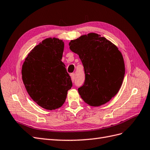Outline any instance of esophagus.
<instances>
[{
	"label": "esophagus",
	"mask_w": 150,
	"mask_h": 150,
	"mask_svg": "<svg viewBox=\"0 0 150 150\" xmlns=\"http://www.w3.org/2000/svg\"><path fill=\"white\" fill-rule=\"evenodd\" d=\"M71 80H72V82H74L75 78H76V74H75L74 73L71 74Z\"/></svg>",
	"instance_id": "obj_1"
}]
</instances>
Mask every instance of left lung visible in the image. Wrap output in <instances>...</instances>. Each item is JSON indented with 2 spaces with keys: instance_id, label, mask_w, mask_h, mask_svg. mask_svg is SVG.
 <instances>
[{
  "instance_id": "8db88e82",
  "label": "left lung",
  "mask_w": 150,
  "mask_h": 150,
  "mask_svg": "<svg viewBox=\"0 0 150 150\" xmlns=\"http://www.w3.org/2000/svg\"><path fill=\"white\" fill-rule=\"evenodd\" d=\"M69 46L84 66L85 80L78 88L81 98L92 106L108 102L118 92L125 76L123 57L118 49L95 33L71 40Z\"/></svg>"
}]
</instances>
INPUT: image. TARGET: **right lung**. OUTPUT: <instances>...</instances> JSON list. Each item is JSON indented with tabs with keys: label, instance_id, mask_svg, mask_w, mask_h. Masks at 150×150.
Masks as SVG:
<instances>
[{
	"label": "right lung",
	"instance_id": "1",
	"mask_svg": "<svg viewBox=\"0 0 150 150\" xmlns=\"http://www.w3.org/2000/svg\"><path fill=\"white\" fill-rule=\"evenodd\" d=\"M64 44L48 38L36 46L22 65V80L31 98L40 106L54 110L64 103L72 86L61 61Z\"/></svg>",
	"mask_w": 150,
	"mask_h": 150
}]
</instances>
